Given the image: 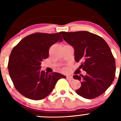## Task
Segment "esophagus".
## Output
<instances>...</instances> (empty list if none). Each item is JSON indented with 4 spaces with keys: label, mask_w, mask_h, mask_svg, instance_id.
I'll use <instances>...</instances> for the list:
<instances>
[{
    "label": "esophagus",
    "mask_w": 121,
    "mask_h": 121,
    "mask_svg": "<svg viewBox=\"0 0 121 121\" xmlns=\"http://www.w3.org/2000/svg\"><path fill=\"white\" fill-rule=\"evenodd\" d=\"M73 77L71 76V75H68V76H66V79L67 80H73Z\"/></svg>",
    "instance_id": "34e87169"
}]
</instances>
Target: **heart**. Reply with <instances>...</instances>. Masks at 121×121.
Segmentation results:
<instances>
[{
	"label": "heart",
	"mask_w": 121,
	"mask_h": 121,
	"mask_svg": "<svg viewBox=\"0 0 121 121\" xmlns=\"http://www.w3.org/2000/svg\"><path fill=\"white\" fill-rule=\"evenodd\" d=\"M63 71H64V72L67 71V68H64V69H63Z\"/></svg>",
	"instance_id": "obj_1"
}]
</instances>
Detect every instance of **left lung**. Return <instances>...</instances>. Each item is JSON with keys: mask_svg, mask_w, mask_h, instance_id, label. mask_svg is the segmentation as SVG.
<instances>
[{"mask_svg": "<svg viewBox=\"0 0 121 121\" xmlns=\"http://www.w3.org/2000/svg\"><path fill=\"white\" fill-rule=\"evenodd\" d=\"M61 34L64 40L74 49L75 61L81 62L80 69L85 75H75L81 81L77 90L78 95L86 99H94L105 92L115 76V58L107 43L102 37L86 31L65 32Z\"/></svg>", "mask_w": 121, "mask_h": 121, "instance_id": "left-lung-1", "label": "left lung"}]
</instances>
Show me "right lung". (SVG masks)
<instances>
[{
	"label": "right lung",
	"mask_w": 121,
	"mask_h": 121,
	"mask_svg": "<svg viewBox=\"0 0 121 121\" xmlns=\"http://www.w3.org/2000/svg\"><path fill=\"white\" fill-rule=\"evenodd\" d=\"M61 33H35L23 39L12 50L8 69L15 88L23 96L33 100L43 99L51 93L60 78L58 73L41 71V61L48 57L52 45L61 41Z\"/></svg>",
	"instance_id": "1"
}]
</instances>
